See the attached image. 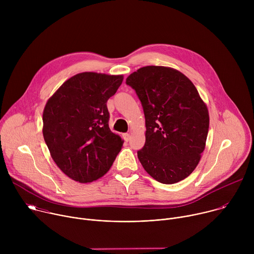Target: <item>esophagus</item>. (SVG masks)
Here are the masks:
<instances>
[{
  "label": "esophagus",
  "instance_id": "obj_1",
  "mask_svg": "<svg viewBox=\"0 0 254 254\" xmlns=\"http://www.w3.org/2000/svg\"><path fill=\"white\" fill-rule=\"evenodd\" d=\"M123 136H124V138H125L126 141H128L129 138H130V134H129V133H125Z\"/></svg>",
  "mask_w": 254,
  "mask_h": 254
}]
</instances>
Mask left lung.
I'll return each mask as SVG.
<instances>
[{
    "instance_id": "8db88e82",
    "label": "left lung",
    "mask_w": 254,
    "mask_h": 254,
    "mask_svg": "<svg viewBox=\"0 0 254 254\" xmlns=\"http://www.w3.org/2000/svg\"><path fill=\"white\" fill-rule=\"evenodd\" d=\"M143 108L146 142L137 158L162 184H175L197 167L209 129V113L193 82L177 69L144 66L127 78Z\"/></svg>"
}]
</instances>
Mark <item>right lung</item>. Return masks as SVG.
<instances>
[{"label":"right lung","instance_id":"1","mask_svg":"<svg viewBox=\"0 0 254 254\" xmlns=\"http://www.w3.org/2000/svg\"><path fill=\"white\" fill-rule=\"evenodd\" d=\"M124 75L82 72L67 79L47 100L43 136L57 167L70 179L90 183L104 176L124 139L108 127L106 102Z\"/></svg>","mask_w":254,"mask_h":254}]
</instances>
